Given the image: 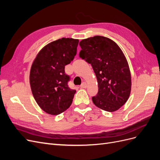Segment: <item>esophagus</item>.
I'll return each instance as SVG.
<instances>
[{"label": "esophagus", "instance_id": "esophagus-1", "mask_svg": "<svg viewBox=\"0 0 160 160\" xmlns=\"http://www.w3.org/2000/svg\"><path fill=\"white\" fill-rule=\"evenodd\" d=\"M87 87H88V85H87V83H85V82H84V83H82V84L81 85V88H83V89L86 88Z\"/></svg>", "mask_w": 160, "mask_h": 160}]
</instances>
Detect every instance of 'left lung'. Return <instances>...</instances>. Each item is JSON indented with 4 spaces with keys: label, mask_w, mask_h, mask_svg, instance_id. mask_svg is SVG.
<instances>
[{
    "label": "left lung",
    "mask_w": 160,
    "mask_h": 160,
    "mask_svg": "<svg viewBox=\"0 0 160 160\" xmlns=\"http://www.w3.org/2000/svg\"><path fill=\"white\" fill-rule=\"evenodd\" d=\"M79 57L91 64L98 83V93L92 98L97 107L113 112L129 98L132 77L128 61L116 42L95 36L79 42Z\"/></svg>",
    "instance_id": "1"
}]
</instances>
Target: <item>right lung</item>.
Listing matches in <instances>:
<instances>
[{
	"label": "right lung",
	"instance_id": "obj_1",
	"mask_svg": "<svg viewBox=\"0 0 160 160\" xmlns=\"http://www.w3.org/2000/svg\"><path fill=\"white\" fill-rule=\"evenodd\" d=\"M79 40L62 38L45 45L33 61L30 85L36 102L48 114L57 115L68 109L76 91L68 87L65 66L73 60Z\"/></svg>",
	"mask_w": 160,
	"mask_h": 160
}]
</instances>
